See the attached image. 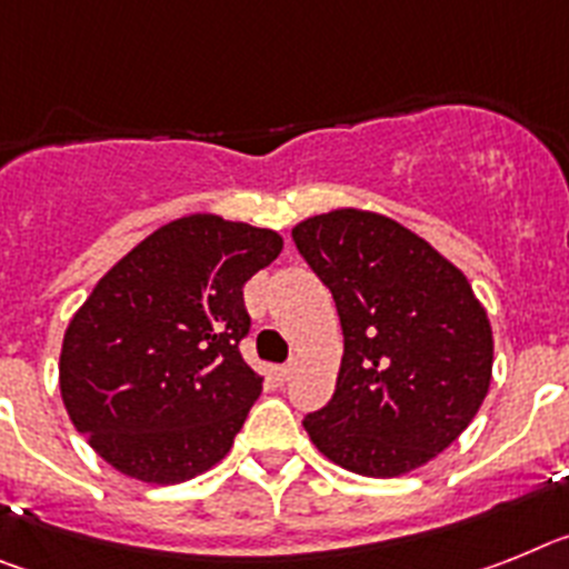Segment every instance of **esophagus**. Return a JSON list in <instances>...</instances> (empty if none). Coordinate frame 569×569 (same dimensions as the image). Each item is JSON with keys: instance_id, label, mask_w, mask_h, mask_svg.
<instances>
[{"instance_id": "1", "label": "esophagus", "mask_w": 569, "mask_h": 569, "mask_svg": "<svg viewBox=\"0 0 569 569\" xmlns=\"http://www.w3.org/2000/svg\"><path fill=\"white\" fill-rule=\"evenodd\" d=\"M291 372H295V363H291V360H289V363H283V367L278 369V378L280 380H289Z\"/></svg>"}]
</instances>
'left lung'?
I'll return each mask as SVG.
<instances>
[{"label":"left lung","mask_w":569,"mask_h":569,"mask_svg":"<svg viewBox=\"0 0 569 569\" xmlns=\"http://www.w3.org/2000/svg\"><path fill=\"white\" fill-rule=\"evenodd\" d=\"M291 240L332 291L343 329L332 401L303 418L315 447L369 478L432 461L490 389L492 329L467 278L372 211L309 217Z\"/></svg>","instance_id":"left-lung-1"}]
</instances>
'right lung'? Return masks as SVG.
<instances>
[{"label": "right lung", "instance_id": "obj_1", "mask_svg": "<svg viewBox=\"0 0 569 569\" xmlns=\"http://www.w3.org/2000/svg\"><path fill=\"white\" fill-rule=\"evenodd\" d=\"M280 249L278 231L191 214L93 286L68 323L59 387L73 427L113 469L180 483L226 458L263 389L240 355L243 286Z\"/></svg>", "mask_w": 569, "mask_h": 569}]
</instances>
